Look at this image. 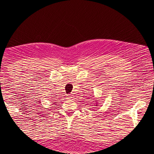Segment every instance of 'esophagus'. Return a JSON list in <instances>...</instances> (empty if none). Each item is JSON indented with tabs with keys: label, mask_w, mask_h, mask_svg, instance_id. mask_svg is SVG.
Here are the masks:
<instances>
[{
	"label": "esophagus",
	"mask_w": 154,
	"mask_h": 154,
	"mask_svg": "<svg viewBox=\"0 0 154 154\" xmlns=\"http://www.w3.org/2000/svg\"><path fill=\"white\" fill-rule=\"evenodd\" d=\"M67 96H68V99H72L73 97L72 96H71V95H68Z\"/></svg>",
	"instance_id": "1"
}]
</instances>
